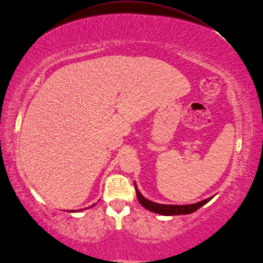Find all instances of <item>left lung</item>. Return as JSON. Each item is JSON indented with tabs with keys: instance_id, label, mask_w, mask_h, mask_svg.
<instances>
[{
	"instance_id": "8db88e82",
	"label": "left lung",
	"mask_w": 263,
	"mask_h": 263,
	"mask_svg": "<svg viewBox=\"0 0 263 263\" xmlns=\"http://www.w3.org/2000/svg\"><path fill=\"white\" fill-rule=\"evenodd\" d=\"M136 187V185H135ZM136 195L138 198V202L142 204L144 208L147 210L152 211V212H155L162 215H180V214H190L195 212L196 210L203 206L204 204H206L211 198L209 197L206 200L201 201L195 204H190V205H166V204H158V203H154L149 200H147L142 194L139 193V191L136 187Z\"/></svg>"
}]
</instances>
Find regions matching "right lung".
Instances as JSON below:
<instances>
[{"instance_id":"add662e5","label":"right lung","mask_w":263,"mask_h":263,"mask_svg":"<svg viewBox=\"0 0 263 263\" xmlns=\"http://www.w3.org/2000/svg\"><path fill=\"white\" fill-rule=\"evenodd\" d=\"M73 211H74V210H73ZM73 211H72V212H73Z\"/></svg>"}]
</instances>
